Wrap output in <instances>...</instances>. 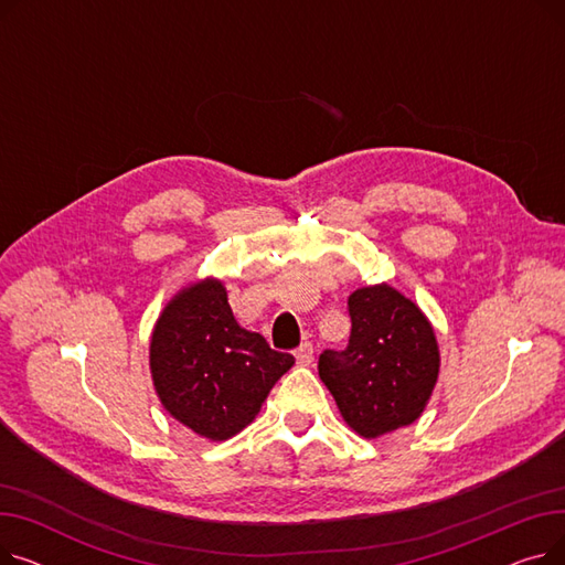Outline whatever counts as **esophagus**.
Masks as SVG:
<instances>
[{
  "label": "esophagus",
  "instance_id": "1",
  "mask_svg": "<svg viewBox=\"0 0 565 565\" xmlns=\"http://www.w3.org/2000/svg\"><path fill=\"white\" fill-rule=\"evenodd\" d=\"M295 360H298L300 366H309L313 362V345L309 341L300 343V348L295 350Z\"/></svg>",
  "mask_w": 565,
  "mask_h": 565
}]
</instances>
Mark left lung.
Returning a JSON list of instances; mask_svg holds the SVG:
<instances>
[{"label":"left lung","mask_w":565,"mask_h":565,"mask_svg":"<svg viewBox=\"0 0 565 565\" xmlns=\"http://www.w3.org/2000/svg\"><path fill=\"white\" fill-rule=\"evenodd\" d=\"M352 322L345 350H324L318 375L341 417L364 437L419 419L439 373L435 332L422 309L380 284L348 298Z\"/></svg>","instance_id":"left-lung-1"}]
</instances>
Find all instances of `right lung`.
<instances>
[{"mask_svg":"<svg viewBox=\"0 0 565 565\" xmlns=\"http://www.w3.org/2000/svg\"><path fill=\"white\" fill-rule=\"evenodd\" d=\"M295 364L235 322L220 281H199L164 307L151 339L162 405L196 435L228 439L254 422L275 382Z\"/></svg>","mask_w":565,"mask_h":565,"instance_id":"right-lung-1","label":"right lung"}]
</instances>
